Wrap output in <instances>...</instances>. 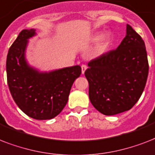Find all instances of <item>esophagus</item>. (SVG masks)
I'll list each match as a JSON object with an SVG mask.
<instances>
[{
    "label": "esophagus",
    "mask_w": 155,
    "mask_h": 155,
    "mask_svg": "<svg viewBox=\"0 0 155 155\" xmlns=\"http://www.w3.org/2000/svg\"><path fill=\"white\" fill-rule=\"evenodd\" d=\"M86 69H87V66L84 65V64H83L82 66H81V70H82V74H84V71H86Z\"/></svg>",
    "instance_id": "1"
}]
</instances>
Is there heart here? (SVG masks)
<instances>
[{
	"instance_id": "1",
	"label": "heart",
	"mask_w": 155,
	"mask_h": 155,
	"mask_svg": "<svg viewBox=\"0 0 155 155\" xmlns=\"http://www.w3.org/2000/svg\"><path fill=\"white\" fill-rule=\"evenodd\" d=\"M92 40L93 41L98 40V42L93 50V55L96 57H99V56L104 54L108 51L111 42H112V38H111L110 35H108V34H105L101 36H100L99 35H96L93 36Z\"/></svg>"
}]
</instances>
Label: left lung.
<instances>
[{"instance_id":"8db88e82","label":"left lung","mask_w":155,"mask_h":155,"mask_svg":"<svg viewBox=\"0 0 155 155\" xmlns=\"http://www.w3.org/2000/svg\"><path fill=\"white\" fill-rule=\"evenodd\" d=\"M84 75L89 99L100 113L116 115L130 110L142 96L149 65L145 42L130 25L116 50L90 61Z\"/></svg>"}]
</instances>
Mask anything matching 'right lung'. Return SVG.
Masks as SVG:
<instances>
[{"label":"right lung","instance_id":"1","mask_svg":"<svg viewBox=\"0 0 155 155\" xmlns=\"http://www.w3.org/2000/svg\"><path fill=\"white\" fill-rule=\"evenodd\" d=\"M35 29L23 30L8 50L6 59L7 81L17 105L36 120H50L62 112L68 103L73 83L81 74L79 65L41 71L25 58L29 39Z\"/></svg>","mask_w":155,"mask_h":155}]
</instances>
